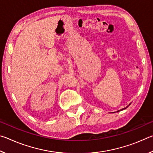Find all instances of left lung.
<instances>
[{"instance_id":"8db88e82","label":"left lung","mask_w":153,"mask_h":153,"mask_svg":"<svg viewBox=\"0 0 153 153\" xmlns=\"http://www.w3.org/2000/svg\"><path fill=\"white\" fill-rule=\"evenodd\" d=\"M129 105H130V104H129ZM129 105H128V106H129ZM127 107H126V108H122V109H121V110H120V111H122V110H124V109H126V108ZM117 111V112H119V111Z\"/></svg>"}]
</instances>
